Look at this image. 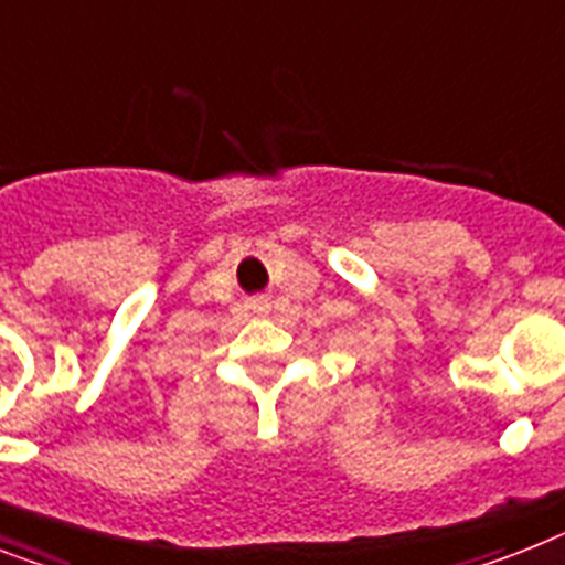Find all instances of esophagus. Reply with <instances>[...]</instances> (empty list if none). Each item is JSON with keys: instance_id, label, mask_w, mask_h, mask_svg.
Returning <instances> with one entry per match:
<instances>
[{"instance_id": "esophagus-1", "label": "esophagus", "mask_w": 565, "mask_h": 565, "mask_svg": "<svg viewBox=\"0 0 565 565\" xmlns=\"http://www.w3.org/2000/svg\"><path fill=\"white\" fill-rule=\"evenodd\" d=\"M252 310H255V313H267L269 310V301L264 296H258V298H252Z\"/></svg>"}]
</instances>
